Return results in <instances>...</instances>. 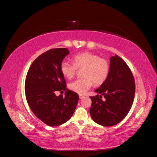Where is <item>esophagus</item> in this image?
Segmentation results:
<instances>
[{"mask_svg":"<svg viewBox=\"0 0 157 157\" xmlns=\"http://www.w3.org/2000/svg\"><path fill=\"white\" fill-rule=\"evenodd\" d=\"M84 96H83V95H81V94L79 95V98H80V99H82V98H84Z\"/></svg>","mask_w":157,"mask_h":157,"instance_id":"obj_1","label":"esophagus"}]
</instances>
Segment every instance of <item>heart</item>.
I'll return each instance as SVG.
<instances>
[{
  "label": "heart",
  "instance_id": "b5f03b06",
  "mask_svg": "<svg viewBox=\"0 0 157 157\" xmlns=\"http://www.w3.org/2000/svg\"><path fill=\"white\" fill-rule=\"evenodd\" d=\"M73 63L63 61L60 65L61 72L65 77L71 79L75 77L77 69H82V78L74 80L69 88L79 94H84L92 87L93 82L101 85L105 81L110 71L108 61L91 52H82L73 58Z\"/></svg>",
  "mask_w": 157,
  "mask_h": 157
}]
</instances>
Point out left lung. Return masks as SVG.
Instances as JSON below:
<instances>
[{
  "label": "left lung",
  "instance_id": "left-lung-1",
  "mask_svg": "<svg viewBox=\"0 0 157 157\" xmlns=\"http://www.w3.org/2000/svg\"><path fill=\"white\" fill-rule=\"evenodd\" d=\"M135 90L134 76L129 67L118 56L111 57L107 78L95 90L98 95L90 97V113L94 121L103 126L119 123L130 110Z\"/></svg>",
  "mask_w": 157,
  "mask_h": 157
}]
</instances>
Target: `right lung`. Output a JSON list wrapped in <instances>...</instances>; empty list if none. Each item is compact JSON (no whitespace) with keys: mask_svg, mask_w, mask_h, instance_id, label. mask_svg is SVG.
<instances>
[{"mask_svg":"<svg viewBox=\"0 0 157 157\" xmlns=\"http://www.w3.org/2000/svg\"><path fill=\"white\" fill-rule=\"evenodd\" d=\"M69 52L67 48H53L40 55L28 70L25 82L28 105L36 117L46 124L57 126L72 117L78 95L66 88V80L60 65ZM66 90L65 97L55 96Z\"/></svg>","mask_w":157,"mask_h":157,"instance_id":"obj_1","label":"right lung"}]
</instances>
